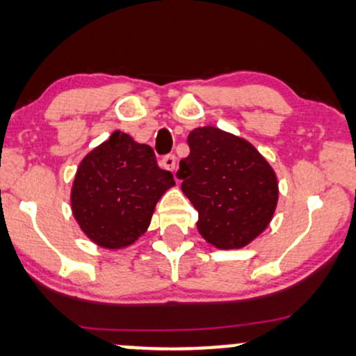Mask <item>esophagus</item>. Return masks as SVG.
Instances as JSON below:
<instances>
[{
	"instance_id": "obj_1",
	"label": "esophagus",
	"mask_w": 356,
	"mask_h": 356,
	"mask_svg": "<svg viewBox=\"0 0 356 356\" xmlns=\"http://www.w3.org/2000/svg\"><path fill=\"white\" fill-rule=\"evenodd\" d=\"M161 165H163L164 169L170 170V172H174L175 168H177V159H175L174 154H169L163 157V161H161Z\"/></svg>"
}]
</instances>
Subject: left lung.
I'll use <instances>...</instances> for the list:
<instances>
[{
	"label": "left lung",
	"instance_id": "8db88e82",
	"mask_svg": "<svg viewBox=\"0 0 356 356\" xmlns=\"http://www.w3.org/2000/svg\"><path fill=\"white\" fill-rule=\"evenodd\" d=\"M191 154L181 161L182 192L199 211L197 230L218 250L248 246L271 223L277 177L250 141L215 126L188 133Z\"/></svg>",
	"mask_w": 356,
	"mask_h": 356
}]
</instances>
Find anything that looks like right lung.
<instances>
[{"instance_id": "1", "label": "right lung", "mask_w": 356, "mask_h": 356, "mask_svg": "<svg viewBox=\"0 0 356 356\" xmlns=\"http://www.w3.org/2000/svg\"><path fill=\"white\" fill-rule=\"evenodd\" d=\"M175 186L151 146L115 131L80 161L70 191L75 222L105 250L131 246L149 228L156 204Z\"/></svg>"}]
</instances>
